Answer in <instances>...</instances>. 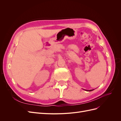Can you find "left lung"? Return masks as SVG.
<instances>
[{
	"instance_id": "1",
	"label": "left lung",
	"mask_w": 121,
	"mask_h": 121,
	"mask_svg": "<svg viewBox=\"0 0 121 121\" xmlns=\"http://www.w3.org/2000/svg\"><path fill=\"white\" fill-rule=\"evenodd\" d=\"M94 89H92V90H86V91H93V90H94Z\"/></svg>"
}]
</instances>
